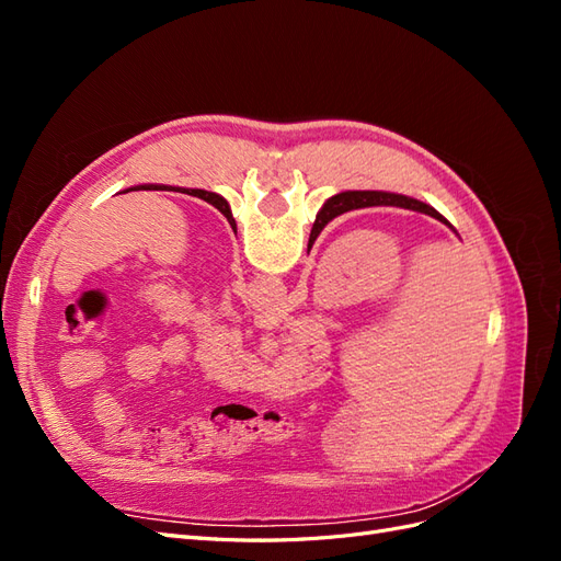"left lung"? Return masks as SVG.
Instances as JSON below:
<instances>
[{"label": "left lung", "mask_w": 561, "mask_h": 561, "mask_svg": "<svg viewBox=\"0 0 561 561\" xmlns=\"http://www.w3.org/2000/svg\"><path fill=\"white\" fill-rule=\"evenodd\" d=\"M128 192H175V190H173V186H165V184H138V186H130ZM178 192L190 194V196H196V198H203L206 203H210V206H215L219 213H222L229 219V225L236 231V219L231 215L229 203L222 196L215 194V192H203V190H178Z\"/></svg>", "instance_id": "8db88e82"}]
</instances>
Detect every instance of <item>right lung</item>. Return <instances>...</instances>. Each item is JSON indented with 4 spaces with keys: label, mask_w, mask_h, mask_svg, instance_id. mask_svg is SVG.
Wrapping results in <instances>:
<instances>
[{
    "label": "right lung",
    "mask_w": 561,
    "mask_h": 561,
    "mask_svg": "<svg viewBox=\"0 0 561 561\" xmlns=\"http://www.w3.org/2000/svg\"><path fill=\"white\" fill-rule=\"evenodd\" d=\"M375 206H393V208H404V210H414V213H423L431 215L439 222L447 225L449 229H454L447 219L439 215L435 208H431L428 203L402 196V194H388V192H342L332 198L325 201V206L320 208V213L316 215V222L311 229V239L309 243H313L318 239V233L328 227V222H332L334 217L344 215L348 210H360V208H375Z\"/></svg>",
    "instance_id": "1"
}]
</instances>
